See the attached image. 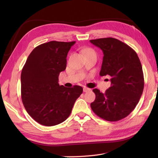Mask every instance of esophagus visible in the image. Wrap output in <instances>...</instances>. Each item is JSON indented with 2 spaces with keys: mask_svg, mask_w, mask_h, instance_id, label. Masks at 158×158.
I'll return each mask as SVG.
<instances>
[{
  "mask_svg": "<svg viewBox=\"0 0 158 158\" xmlns=\"http://www.w3.org/2000/svg\"><path fill=\"white\" fill-rule=\"evenodd\" d=\"M89 91H91V89L86 88V87H84V88H83V92H89Z\"/></svg>",
  "mask_w": 158,
  "mask_h": 158,
  "instance_id": "esophagus-1",
  "label": "esophagus"
}]
</instances>
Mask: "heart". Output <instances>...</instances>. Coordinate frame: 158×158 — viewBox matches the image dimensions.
<instances>
[{
    "label": "heart",
    "instance_id": "heart-1",
    "mask_svg": "<svg viewBox=\"0 0 158 158\" xmlns=\"http://www.w3.org/2000/svg\"><path fill=\"white\" fill-rule=\"evenodd\" d=\"M83 53H84L85 56L87 54H92V53H93V54H95L94 50L90 49V48H86L85 49H83Z\"/></svg>",
    "mask_w": 158,
    "mask_h": 158
}]
</instances>
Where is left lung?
<instances>
[{
	"mask_svg": "<svg viewBox=\"0 0 158 158\" xmlns=\"http://www.w3.org/2000/svg\"><path fill=\"white\" fill-rule=\"evenodd\" d=\"M103 52L100 76L109 75L110 87L105 93L94 89L96 99L91 108L109 122L125 118L135 109L144 88L140 60L135 50L118 39L109 37L89 41Z\"/></svg>",
	"mask_w": 158,
	"mask_h": 158,
	"instance_id": "obj_1",
	"label": "left lung"
}]
</instances>
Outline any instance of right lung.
Masks as SVG:
<instances>
[{
    "instance_id": "right-lung-1",
    "label": "right lung",
    "mask_w": 158,
    "mask_h": 158,
    "mask_svg": "<svg viewBox=\"0 0 158 158\" xmlns=\"http://www.w3.org/2000/svg\"><path fill=\"white\" fill-rule=\"evenodd\" d=\"M75 41H49L36 47L29 55L21 74L22 100L26 111L45 126L58 125L68 118L82 87L60 85V73L66 67V57Z\"/></svg>"
}]
</instances>
